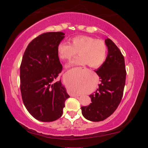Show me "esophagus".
<instances>
[{
	"mask_svg": "<svg viewBox=\"0 0 148 148\" xmlns=\"http://www.w3.org/2000/svg\"><path fill=\"white\" fill-rule=\"evenodd\" d=\"M74 96H75V97H77V96H79V95H77V94H74Z\"/></svg>",
	"mask_w": 148,
	"mask_h": 148,
	"instance_id": "34e87169",
	"label": "esophagus"
}]
</instances>
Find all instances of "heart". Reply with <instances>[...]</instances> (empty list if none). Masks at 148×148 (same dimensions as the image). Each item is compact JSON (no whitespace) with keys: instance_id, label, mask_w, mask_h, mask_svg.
I'll use <instances>...</instances> for the list:
<instances>
[{"instance_id":"heart-1","label":"heart","mask_w":148,"mask_h":148,"mask_svg":"<svg viewBox=\"0 0 148 148\" xmlns=\"http://www.w3.org/2000/svg\"><path fill=\"white\" fill-rule=\"evenodd\" d=\"M78 53L79 57L68 65H86L92 68L101 66L107 55V46L104 41L87 36H78L71 40V44L61 42L57 47V53L62 60H70Z\"/></svg>"}]
</instances>
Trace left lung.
Returning <instances> with one entry per match:
<instances>
[{
    "label": "left lung",
    "mask_w": 148,
    "mask_h": 148,
    "mask_svg": "<svg viewBox=\"0 0 148 148\" xmlns=\"http://www.w3.org/2000/svg\"><path fill=\"white\" fill-rule=\"evenodd\" d=\"M108 55L105 61L95 72L101 84L89 95L91 103L82 106V113L87 120L101 121L111 116L121 101L126 79L125 59L118 47L111 40L105 39Z\"/></svg>",
    "instance_id": "obj_1"
}]
</instances>
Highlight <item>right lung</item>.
Here are the masks:
<instances>
[{
    "mask_svg": "<svg viewBox=\"0 0 148 148\" xmlns=\"http://www.w3.org/2000/svg\"><path fill=\"white\" fill-rule=\"evenodd\" d=\"M62 32L42 34L30 42L20 66V89L25 106L38 121L51 122L61 117L70 96L58 76L62 66L57 47Z\"/></svg>",
    "mask_w": 148,
    "mask_h": 148,
    "instance_id": "right-lung-1",
    "label": "right lung"
}]
</instances>
